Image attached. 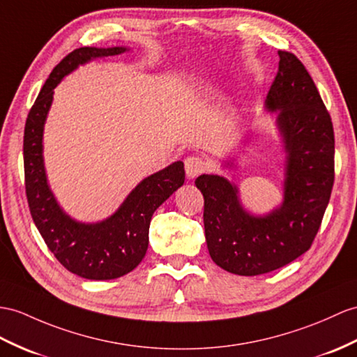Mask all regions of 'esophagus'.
I'll list each match as a JSON object with an SVG mask.
<instances>
[{"instance_id":"obj_1","label":"esophagus","mask_w":357,"mask_h":357,"mask_svg":"<svg viewBox=\"0 0 357 357\" xmlns=\"http://www.w3.org/2000/svg\"><path fill=\"white\" fill-rule=\"evenodd\" d=\"M206 168V162L199 158V155H189V158L185 160V169H186V176L189 178H194L199 176Z\"/></svg>"}]
</instances>
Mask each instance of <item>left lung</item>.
Returning a JSON list of instances; mask_svg holds the SVG:
<instances>
[{"instance_id": "left-lung-1", "label": "left lung", "mask_w": 357, "mask_h": 357, "mask_svg": "<svg viewBox=\"0 0 357 357\" xmlns=\"http://www.w3.org/2000/svg\"><path fill=\"white\" fill-rule=\"evenodd\" d=\"M279 71L266 107L288 151L284 202L266 216L241 207L238 189L220 176L195 180L204 197L206 242L213 262L238 275H259L300 257L314 244L335 181V133L330 113L300 59L279 51Z\"/></svg>"}]
</instances>
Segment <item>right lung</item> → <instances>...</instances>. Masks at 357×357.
Instances as JSON below:
<instances>
[{
    "instance_id": "add662e5",
    "label": "right lung",
    "mask_w": 357,
    "mask_h": 357,
    "mask_svg": "<svg viewBox=\"0 0 357 357\" xmlns=\"http://www.w3.org/2000/svg\"><path fill=\"white\" fill-rule=\"evenodd\" d=\"M124 51L123 47H82L71 51L50 74L29 112L24 128L25 194L31 218L59 262L68 271L88 280L118 279L141 264L149 248L154 211L185 181L183 162H174L142 180L116 213L98 224L75 222L62 212L51 194L43 169L42 132L53 101V89L78 65Z\"/></svg>"
}]
</instances>
